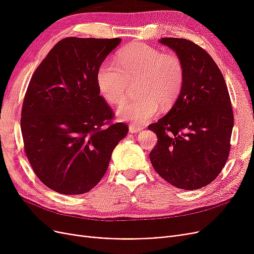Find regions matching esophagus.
<instances>
[{"instance_id": "obj_1", "label": "esophagus", "mask_w": 254, "mask_h": 254, "mask_svg": "<svg viewBox=\"0 0 254 254\" xmlns=\"http://www.w3.org/2000/svg\"><path fill=\"white\" fill-rule=\"evenodd\" d=\"M143 130L142 127L139 126H135V125H130L129 126V132L130 133H137V132H141Z\"/></svg>"}]
</instances>
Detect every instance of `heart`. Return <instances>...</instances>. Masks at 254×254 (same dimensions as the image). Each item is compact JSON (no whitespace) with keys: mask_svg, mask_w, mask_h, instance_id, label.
<instances>
[{"mask_svg":"<svg viewBox=\"0 0 254 254\" xmlns=\"http://www.w3.org/2000/svg\"><path fill=\"white\" fill-rule=\"evenodd\" d=\"M134 82L137 98L122 105L117 115L121 121L142 125L156 117L160 106L170 108L179 97L184 82L182 60L151 45L133 43L118 54L117 64L105 60L97 68L98 92L109 104L124 102L129 83Z\"/></svg>","mask_w":254,"mask_h":254,"instance_id":"1","label":"heart"}]
</instances>
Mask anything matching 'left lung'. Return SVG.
<instances>
[{
  "instance_id": "1",
  "label": "left lung",
  "mask_w": 254,
  "mask_h": 254,
  "mask_svg": "<svg viewBox=\"0 0 254 254\" xmlns=\"http://www.w3.org/2000/svg\"><path fill=\"white\" fill-rule=\"evenodd\" d=\"M159 42L182 60L184 82L172 109L148 126L158 136L149 159L172 186L198 190L216 178L227 162L234 123L231 101L224 76L203 49L180 38Z\"/></svg>"
}]
</instances>
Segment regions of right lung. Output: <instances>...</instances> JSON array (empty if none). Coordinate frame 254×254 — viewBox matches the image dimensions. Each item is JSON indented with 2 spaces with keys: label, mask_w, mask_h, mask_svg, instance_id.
I'll return each instance as SVG.
<instances>
[{
  "label": "right lung",
  "mask_w": 254,
  "mask_h": 254,
  "mask_svg": "<svg viewBox=\"0 0 254 254\" xmlns=\"http://www.w3.org/2000/svg\"><path fill=\"white\" fill-rule=\"evenodd\" d=\"M121 41L65 38L29 81L21 114L24 149L38 178L57 193L93 189L128 133L125 124L110 123L113 112L96 84L99 64Z\"/></svg>",
  "instance_id": "1"
}]
</instances>
